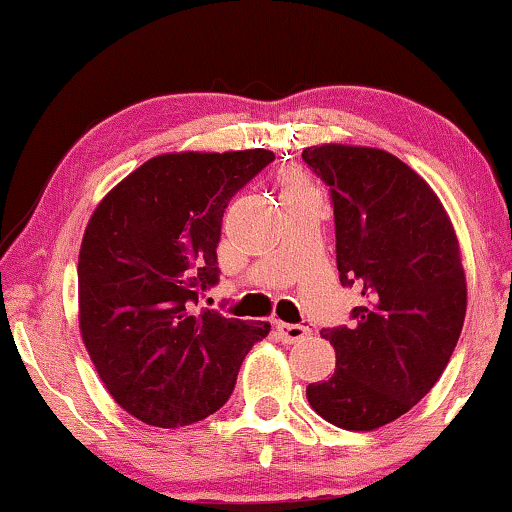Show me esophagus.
<instances>
[{
    "instance_id": "34e87169",
    "label": "esophagus",
    "mask_w": 512,
    "mask_h": 512,
    "mask_svg": "<svg viewBox=\"0 0 512 512\" xmlns=\"http://www.w3.org/2000/svg\"><path fill=\"white\" fill-rule=\"evenodd\" d=\"M278 334L285 343H299L304 341L306 336H311V329L304 325H285V322H278Z\"/></svg>"
}]
</instances>
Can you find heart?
<instances>
[{
	"mask_svg": "<svg viewBox=\"0 0 512 512\" xmlns=\"http://www.w3.org/2000/svg\"><path fill=\"white\" fill-rule=\"evenodd\" d=\"M294 190H306L304 178H301L297 171H285V176H283V192H294Z\"/></svg>",
	"mask_w": 512,
	"mask_h": 512,
	"instance_id": "b5f03b06",
	"label": "heart"
}]
</instances>
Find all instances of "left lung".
I'll return each mask as SVG.
<instances>
[{
  "label": "left lung",
  "mask_w": 512,
  "mask_h": 512,
  "mask_svg": "<svg viewBox=\"0 0 512 512\" xmlns=\"http://www.w3.org/2000/svg\"><path fill=\"white\" fill-rule=\"evenodd\" d=\"M301 157L329 185L338 278L362 297L350 327L320 331L336 369L306 397L336 427L373 431L408 413L450 362L466 315L459 243L436 192L387 150L325 143Z\"/></svg>",
  "instance_id": "1"
}]
</instances>
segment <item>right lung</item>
Returning a JSON list of instances; mask_svg holds the SVG:
<instances>
[{
	"mask_svg": "<svg viewBox=\"0 0 512 512\" xmlns=\"http://www.w3.org/2000/svg\"><path fill=\"white\" fill-rule=\"evenodd\" d=\"M271 150L157 155L102 199L78 255L85 350L118 406L153 427H185L232 397L269 322L194 311L220 280L222 215Z\"/></svg>",
	"mask_w": 512,
	"mask_h": 512,
	"instance_id": "obj_1",
	"label": "right lung"
}]
</instances>
